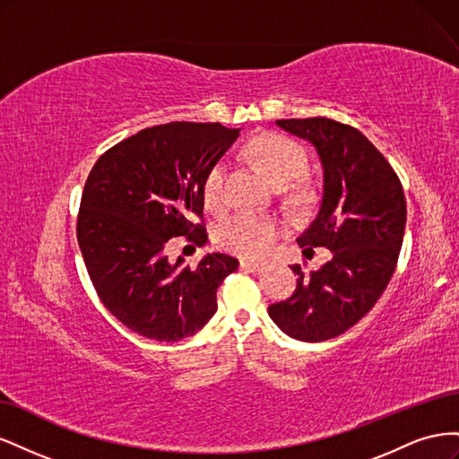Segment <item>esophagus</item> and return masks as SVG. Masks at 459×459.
<instances>
[{
	"instance_id": "34e87169",
	"label": "esophagus",
	"mask_w": 459,
	"mask_h": 459,
	"mask_svg": "<svg viewBox=\"0 0 459 459\" xmlns=\"http://www.w3.org/2000/svg\"><path fill=\"white\" fill-rule=\"evenodd\" d=\"M239 266H241L243 270H247V272H253V273H258V272L264 270V264L255 262V260H241Z\"/></svg>"
}]
</instances>
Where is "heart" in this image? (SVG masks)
<instances>
[{
  "instance_id": "heart-1",
  "label": "heart",
  "mask_w": 459,
  "mask_h": 459,
  "mask_svg": "<svg viewBox=\"0 0 459 459\" xmlns=\"http://www.w3.org/2000/svg\"><path fill=\"white\" fill-rule=\"evenodd\" d=\"M248 152L260 162L277 186H290L307 172L308 157L297 142L277 134H264L248 145ZM203 197L208 208H221L228 203V162L218 160L208 170L203 184ZM280 224L270 216L233 212L221 218L214 228L220 248L245 258H260L268 253Z\"/></svg>"
}]
</instances>
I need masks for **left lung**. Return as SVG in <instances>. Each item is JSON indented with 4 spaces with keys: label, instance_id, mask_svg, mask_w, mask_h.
<instances>
[{
    "label": "left lung",
    "instance_id": "1",
    "mask_svg": "<svg viewBox=\"0 0 459 459\" xmlns=\"http://www.w3.org/2000/svg\"><path fill=\"white\" fill-rule=\"evenodd\" d=\"M314 145L324 172L322 203L297 243L325 247L331 260L304 273L295 293L268 308L289 337L319 342L358 324L394 273L406 228V199L391 164L368 137L331 118L275 120Z\"/></svg>",
    "mask_w": 459,
    "mask_h": 459
}]
</instances>
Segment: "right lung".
Wrapping results in <instances>:
<instances>
[{"instance_id":"obj_1","label":"right lung","mask_w":459,"mask_h":459,"mask_svg":"<svg viewBox=\"0 0 459 459\" xmlns=\"http://www.w3.org/2000/svg\"><path fill=\"white\" fill-rule=\"evenodd\" d=\"M220 122H170L145 128L93 164L82 193L78 245L105 308L137 335L174 342L203 329L216 290L239 262L204 255L197 268L170 262L166 243L179 235L206 243L203 184L238 140Z\"/></svg>"}]
</instances>
